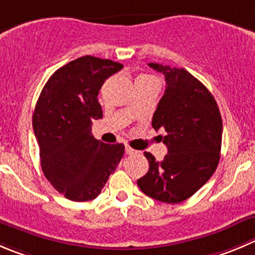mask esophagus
I'll use <instances>...</instances> for the list:
<instances>
[{
    "label": "esophagus",
    "instance_id": "esophagus-1",
    "mask_svg": "<svg viewBox=\"0 0 255 255\" xmlns=\"http://www.w3.org/2000/svg\"><path fill=\"white\" fill-rule=\"evenodd\" d=\"M126 153H127V154H138V150H135V149H133V148H130L129 145H126Z\"/></svg>",
    "mask_w": 255,
    "mask_h": 255
}]
</instances>
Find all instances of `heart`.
Returning a JSON list of instances; mask_svg holds the SVG:
<instances>
[{
    "label": "heart",
    "instance_id": "obj_1",
    "mask_svg": "<svg viewBox=\"0 0 255 255\" xmlns=\"http://www.w3.org/2000/svg\"><path fill=\"white\" fill-rule=\"evenodd\" d=\"M143 77H149V76H139L138 78H143Z\"/></svg>",
    "mask_w": 255,
    "mask_h": 255
}]
</instances>
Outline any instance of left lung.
Masks as SVG:
<instances>
[{"instance_id": "1", "label": "left lung", "mask_w": 255, "mask_h": 255, "mask_svg": "<svg viewBox=\"0 0 255 255\" xmlns=\"http://www.w3.org/2000/svg\"><path fill=\"white\" fill-rule=\"evenodd\" d=\"M163 73L165 91L153 115L152 127L168 154L163 160L144 152L147 174L137 180L143 193L164 203H180L193 196L216 172L221 158L223 123L219 108L206 86L184 68L149 63Z\"/></svg>"}]
</instances>
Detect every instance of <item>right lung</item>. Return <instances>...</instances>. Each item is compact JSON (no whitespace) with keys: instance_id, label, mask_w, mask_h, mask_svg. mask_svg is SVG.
Segmentation results:
<instances>
[{"instance_id":"1","label":"right lung","mask_w":255,"mask_h":255,"mask_svg":"<svg viewBox=\"0 0 255 255\" xmlns=\"http://www.w3.org/2000/svg\"><path fill=\"white\" fill-rule=\"evenodd\" d=\"M122 67L111 59L81 57L49 77L36 103L32 125L42 170L70 201L97 198L125 154L122 143L106 144L91 132L93 120L103 116L101 87Z\"/></svg>"}]
</instances>
